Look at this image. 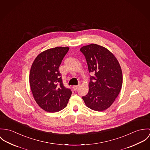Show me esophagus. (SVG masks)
<instances>
[{"label":"esophagus","mask_w":150,"mask_h":150,"mask_svg":"<svg viewBox=\"0 0 150 150\" xmlns=\"http://www.w3.org/2000/svg\"><path fill=\"white\" fill-rule=\"evenodd\" d=\"M80 86V85H78V86H73V88L74 90H77L79 88V87Z\"/></svg>","instance_id":"esophagus-1"}]
</instances>
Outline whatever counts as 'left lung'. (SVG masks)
Listing matches in <instances>:
<instances>
[{
	"label": "left lung",
	"instance_id": "1",
	"mask_svg": "<svg viewBox=\"0 0 150 150\" xmlns=\"http://www.w3.org/2000/svg\"><path fill=\"white\" fill-rule=\"evenodd\" d=\"M80 50L86 57L89 72H93L88 92L82 97L86 105L96 111L109 108L118 96L122 84V74L118 61L106 48L95 44Z\"/></svg>",
	"mask_w": 150,
	"mask_h": 150
}]
</instances>
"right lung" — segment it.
<instances>
[{"label":"right lung","mask_w":150,"mask_h":150,"mask_svg":"<svg viewBox=\"0 0 150 150\" xmlns=\"http://www.w3.org/2000/svg\"><path fill=\"white\" fill-rule=\"evenodd\" d=\"M69 47L44 50L34 59L30 71L29 83L38 105L48 112H59L67 106L72 94L63 84L59 68Z\"/></svg>","instance_id":"add662e5"}]
</instances>
